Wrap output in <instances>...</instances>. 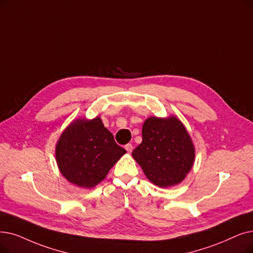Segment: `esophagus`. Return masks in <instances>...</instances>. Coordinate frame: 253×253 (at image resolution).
<instances>
[{
	"label": "esophagus",
	"mask_w": 253,
	"mask_h": 253,
	"mask_svg": "<svg viewBox=\"0 0 253 253\" xmlns=\"http://www.w3.org/2000/svg\"><path fill=\"white\" fill-rule=\"evenodd\" d=\"M125 149H126V151L128 153H131V152H132V150H133V147H132V145H131V144H127L125 146Z\"/></svg>",
	"instance_id": "obj_1"
}]
</instances>
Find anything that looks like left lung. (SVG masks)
I'll return each instance as SVG.
<instances>
[{
  "mask_svg": "<svg viewBox=\"0 0 253 253\" xmlns=\"http://www.w3.org/2000/svg\"><path fill=\"white\" fill-rule=\"evenodd\" d=\"M141 133L142 141L133 150L132 157L147 178L163 188L181 183L195 158L192 139L181 121L174 116L150 117Z\"/></svg>",
  "mask_w": 253,
  "mask_h": 253,
  "instance_id": "left-lung-1",
  "label": "left lung"
}]
</instances>
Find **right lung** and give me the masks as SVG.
Returning a JSON list of instances; mask_svg holds the SVG:
<instances>
[{"label":"right lung","instance_id":"obj_1","mask_svg":"<svg viewBox=\"0 0 253 253\" xmlns=\"http://www.w3.org/2000/svg\"><path fill=\"white\" fill-rule=\"evenodd\" d=\"M125 153L100 117L74 120L63 131L56 146L61 173L82 188L99 184Z\"/></svg>","mask_w":253,"mask_h":253}]
</instances>
